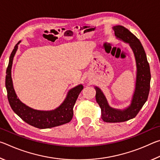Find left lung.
<instances>
[{
	"instance_id": "left-lung-1",
	"label": "left lung",
	"mask_w": 160,
	"mask_h": 160,
	"mask_svg": "<svg viewBox=\"0 0 160 160\" xmlns=\"http://www.w3.org/2000/svg\"><path fill=\"white\" fill-rule=\"evenodd\" d=\"M113 29L116 37L128 43L133 51L136 61L137 77L131 104L122 111L110 107L101 90L95 87L96 100L101 108L102 119L107 123L124 122L135 118L148 98L151 79L150 65L140 40L123 26H115Z\"/></svg>"
}]
</instances>
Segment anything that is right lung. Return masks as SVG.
I'll return each mask as SVG.
<instances>
[{
	"instance_id": "1",
	"label": "right lung",
	"mask_w": 160,
	"mask_h": 160,
	"mask_svg": "<svg viewBox=\"0 0 160 160\" xmlns=\"http://www.w3.org/2000/svg\"><path fill=\"white\" fill-rule=\"evenodd\" d=\"M20 42V41L18 42L15 46L14 49L10 54L5 76V87L7 90L8 99L13 112L27 123L40 129L53 128L70 122L73 116V107L75 102L83 89L82 85H79L71 89L61 106L52 111L46 112L33 109L26 106L18 98L12 85L11 68L13 58Z\"/></svg>"
}]
</instances>
